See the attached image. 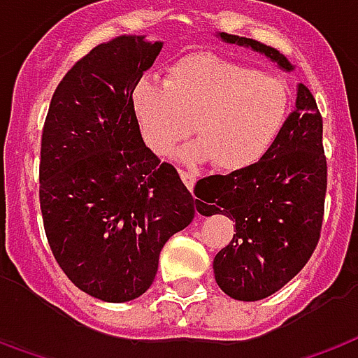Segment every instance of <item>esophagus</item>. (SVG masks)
Here are the masks:
<instances>
[{
	"label": "esophagus",
	"instance_id": "obj_1",
	"mask_svg": "<svg viewBox=\"0 0 358 358\" xmlns=\"http://www.w3.org/2000/svg\"><path fill=\"white\" fill-rule=\"evenodd\" d=\"M180 178H182V182L186 184L187 189L192 192V189H194V186H196L197 174H194V172H189V171H180Z\"/></svg>",
	"mask_w": 358,
	"mask_h": 358
}]
</instances>
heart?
I'll list each match as a JSON object with an SVG mask.
<instances>
[{
  "mask_svg": "<svg viewBox=\"0 0 358 358\" xmlns=\"http://www.w3.org/2000/svg\"><path fill=\"white\" fill-rule=\"evenodd\" d=\"M131 101L143 141L153 153H171L194 122L199 139L180 151V161L197 164L215 159L229 172L262 161L289 116V89L279 77L211 54L176 62L164 83L145 77Z\"/></svg>",
  "mask_w": 358,
  "mask_h": 358,
  "instance_id": "heart-1",
  "label": "heart"
}]
</instances>
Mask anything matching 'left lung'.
I'll use <instances>...</instances> for the list:
<instances>
[{
  "mask_svg": "<svg viewBox=\"0 0 358 358\" xmlns=\"http://www.w3.org/2000/svg\"><path fill=\"white\" fill-rule=\"evenodd\" d=\"M217 36L292 71L291 62L271 46L227 32ZM326 186L322 116L301 83L294 108L262 161L227 176L197 180V211L205 217L227 215L236 224V234L213 259L215 281L224 294L234 301H262L306 266L320 238Z\"/></svg>",
  "mask_w": 358,
  "mask_h": 358,
  "instance_id": "1",
  "label": "left lung"
}]
</instances>
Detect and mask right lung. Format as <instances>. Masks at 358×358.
I'll return each mask as SVG.
<instances>
[{
    "label": "right lung",
    "instance_id": "right-lung-1",
    "mask_svg": "<svg viewBox=\"0 0 358 358\" xmlns=\"http://www.w3.org/2000/svg\"><path fill=\"white\" fill-rule=\"evenodd\" d=\"M162 42L122 34L59 81L40 147V209L69 281L104 302L153 283L162 246L186 229L196 199L143 143L131 94Z\"/></svg>",
    "mask_w": 358,
    "mask_h": 358
}]
</instances>
